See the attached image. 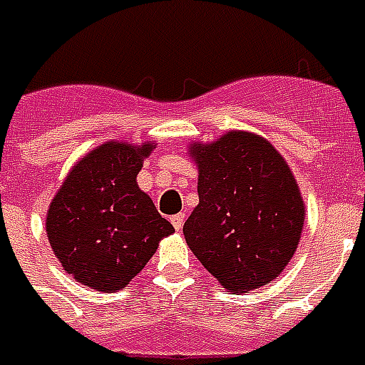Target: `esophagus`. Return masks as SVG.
Masks as SVG:
<instances>
[{"label": "esophagus", "mask_w": 365, "mask_h": 365, "mask_svg": "<svg viewBox=\"0 0 365 365\" xmlns=\"http://www.w3.org/2000/svg\"><path fill=\"white\" fill-rule=\"evenodd\" d=\"M170 222H173L175 230H180L182 228V224H185V214H175V216L170 218Z\"/></svg>", "instance_id": "1"}]
</instances>
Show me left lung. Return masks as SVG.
I'll return each mask as SVG.
<instances>
[{"label":"left lung","mask_w":365,"mask_h":365,"mask_svg":"<svg viewBox=\"0 0 365 365\" xmlns=\"http://www.w3.org/2000/svg\"><path fill=\"white\" fill-rule=\"evenodd\" d=\"M198 206L185 237L198 261L230 291H252L285 269L304 220L301 192L285 159L253 133L230 131L192 147Z\"/></svg>","instance_id":"8db88e82"}]
</instances>
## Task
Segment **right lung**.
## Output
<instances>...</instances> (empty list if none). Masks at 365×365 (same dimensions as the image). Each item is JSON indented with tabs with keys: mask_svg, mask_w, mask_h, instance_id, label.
Wrapping results in <instances>:
<instances>
[{
	"mask_svg": "<svg viewBox=\"0 0 365 365\" xmlns=\"http://www.w3.org/2000/svg\"><path fill=\"white\" fill-rule=\"evenodd\" d=\"M151 147L106 143L71 170L46 216V234L64 271L98 291H120L175 232L137 187Z\"/></svg>",
	"mask_w": 365,
	"mask_h": 365,
	"instance_id": "right-lung-1",
	"label": "right lung"
}]
</instances>
